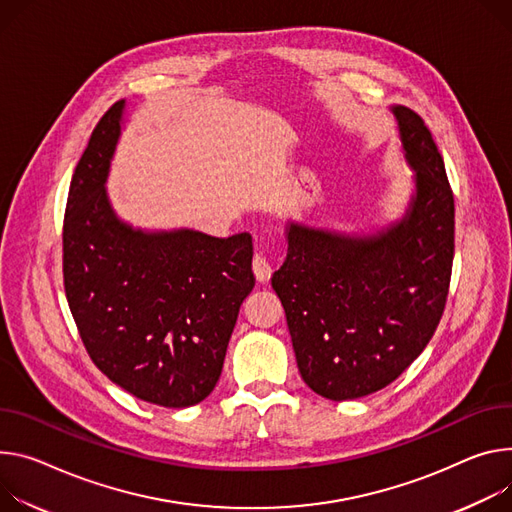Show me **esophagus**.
<instances>
[{
    "instance_id": "1",
    "label": "esophagus",
    "mask_w": 512,
    "mask_h": 512,
    "mask_svg": "<svg viewBox=\"0 0 512 512\" xmlns=\"http://www.w3.org/2000/svg\"><path fill=\"white\" fill-rule=\"evenodd\" d=\"M253 273H255V277H257V282H261V284L269 282V277H271V273H273V267H271L269 259L263 255V251L255 253V259H253Z\"/></svg>"
}]
</instances>
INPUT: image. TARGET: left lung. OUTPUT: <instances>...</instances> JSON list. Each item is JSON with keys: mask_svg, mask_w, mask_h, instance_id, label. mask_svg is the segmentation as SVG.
<instances>
[{"mask_svg": "<svg viewBox=\"0 0 512 512\" xmlns=\"http://www.w3.org/2000/svg\"><path fill=\"white\" fill-rule=\"evenodd\" d=\"M414 192L396 222L339 232L288 220V257L271 277L302 380L335 402L392 384L441 320L453 263V194L423 118L392 106Z\"/></svg>", "mask_w": 512, "mask_h": 512, "instance_id": "obj_1", "label": "left lung"}]
</instances>
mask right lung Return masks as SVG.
Wrapping results in <instances>:
<instances>
[{
	"mask_svg": "<svg viewBox=\"0 0 512 512\" xmlns=\"http://www.w3.org/2000/svg\"><path fill=\"white\" fill-rule=\"evenodd\" d=\"M126 102L91 132L67 198L63 275L81 341L104 376L165 408L216 386L239 308L251 294L249 232L216 239L194 228L143 230L112 208L106 181Z\"/></svg>",
	"mask_w": 512,
	"mask_h": 512,
	"instance_id": "add662e5",
	"label": "right lung"
}]
</instances>
